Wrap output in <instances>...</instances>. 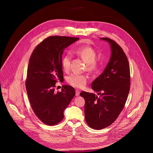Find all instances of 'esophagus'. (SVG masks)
I'll list each match as a JSON object with an SVG mask.
<instances>
[{"mask_svg": "<svg viewBox=\"0 0 153 153\" xmlns=\"http://www.w3.org/2000/svg\"><path fill=\"white\" fill-rule=\"evenodd\" d=\"M79 94H80V92H79L78 90H76V91H75V95H76V97L79 96Z\"/></svg>", "mask_w": 153, "mask_h": 153, "instance_id": "esophagus-1", "label": "esophagus"}]
</instances>
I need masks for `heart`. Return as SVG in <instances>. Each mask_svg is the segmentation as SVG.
<instances>
[{
  "mask_svg": "<svg viewBox=\"0 0 153 153\" xmlns=\"http://www.w3.org/2000/svg\"><path fill=\"white\" fill-rule=\"evenodd\" d=\"M74 52L81 57L87 63V69L89 72H95L99 68V64L96 61L97 52L91 46H81L74 49ZM71 55L70 53L65 54L61 61L62 67L65 71L69 69ZM88 77L85 75L72 74L67 76L66 81L72 87L78 88L84 87L87 82Z\"/></svg>",
  "mask_w": 153,
  "mask_h": 153,
  "instance_id": "heart-1",
  "label": "heart"
}]
</instances>
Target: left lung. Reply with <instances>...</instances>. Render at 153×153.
I'll return each mask as SVG.
<instances>
[{
    "instance_id": "8db88e82",
    "label": "left lung",
    "mask_w": 153,
    "mask_h": 153,
    "mask_svg": "<svg viewBox=\"0 0 153 153\" xmlns=\"http://www.w3.org/2000/svg\"><path fill=\"white\" fill-rule=\"evenodd\" d=\"M111 57L103 72L91 84L95 94L82 91L85 101V118L91 128L101 130L112 124L124 108L130 88V71L128 59L123 49L107 38Z\"/></svg>"
}]
</instances>
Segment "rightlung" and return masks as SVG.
Instances as JSON below:
<instances>
[{
	"mask_svg": "<svg viewBox=\"0 0 153 153\" xmlns=\"http://www.w3.org/2000/svg\"><path fill=\"white\" fill-rule=\"evenodd\" d=\"M79 38L52 36L46 38L33 51L27 71L26 88L30 104L37 117L48 126L57 124L75 95L74 88L64 85L55 92L57 81L64 79L62 56L64 49Z\"/></svg>",
	"mask_w": 153,
	"mask_h": 153,
	"instance_id": "add662e5",
	"label": "right lung"
}]
</instances>
